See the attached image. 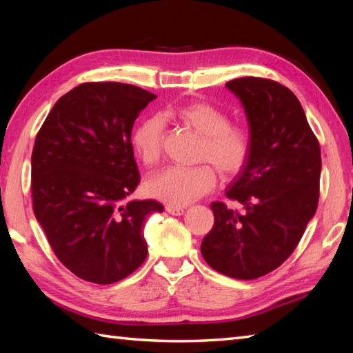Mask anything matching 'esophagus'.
<instances>
[{
    "mask_svg": "<svg viewBox=\"0 0 353 353\" xmlns=\"http://www.w3.org/2000/svg\"><path fill=\"white\" fill-rule=\"evenodd\" d=\"M165 209H167V212L171 214V215H182L185 212V208H181V206L167 205V206H165Z\"/></svg>",
    "mask_w": 353,
    "mask_h": 353,
    "instance_id": "obj_1",
    "label": "esophagus"
}]
</instances>
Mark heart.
I'll return each instance as SVG.
<instances>
[{"label":"heart","mask_w":353,"mask_h":353,"mask_svg":"<svg viewBox=\"0 0 353 353\" xmlns=\"http://www.w3.org/2000/svg\"><path fill=\"white\" fill-rule=\"evenodd\" d=\"M171 117L191 127L201 138L199 161L212 163L223 176H234L250 156V137L241 125L230 124L229 115L208 103H191L171 112ZM163 123L150 117L132 133V147L138 159L152 167L162 154ZM215 172L208 165L163 168L148 179V196L171 206H185L205 196L215 186Z\"/></svg>","instance_id":"1"}]
</instances>
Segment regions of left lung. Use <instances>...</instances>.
<instances>
[{"mask_svg": "<svg viewBox=\"0 0 353 353\" xmlns=\"http://www.w3.org/2000/svg\"><path fill=\"white\" fill-rule=\"evenodd\" d=\"M243 103L250 156L226 196L214 201V228L201 254L216 272L249 281L282 265L294 252L319 205L321 156L301 101L274 80L241 77L226 83Z\"/></svg>", "mask_w": 353, "mask_h": 353, "instance_id": "1", "label": "left lung"}]
</instances>
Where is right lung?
Here are the masks:
<instances>
[{
    "instance_id": "1",
    "label": "right lung",
    "mask_w": 353,
    "mask_h": 353,
    "mask_svg": "<svg viewBox=\"0 0 353 353\" xmlns=\"http://www.w3.org/2000/svg\"><path fill=\"white\" fill-rule=\"evenodd\" d=\"M156 95L133 85L91 81L57 100L32 153L33 211L52 252L80 279L108 285L147 258L144 221L162 212L137 190L132 127Z\"/></svg>"
}]
</instances>
